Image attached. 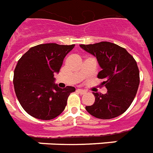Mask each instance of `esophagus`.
I'll return each instance as SVG.
<instances>
[{
	"instance_id": "esophagus-1",
	"label": "esophagus",
	"mask_w": 153,
	"mask_h": 153,
	"mask_svg": "<svg viewBox=\"0 0 153 153\" xmlns=\"http://www.w3.org/2000/svg\"><path fill=\"white\" fill-rule=\"evenodd\" d=\"M77 91L78 92H80V94H85L87 92L86 90H84V89H80V88H78Z\"/></svg>"
}]
</instances>
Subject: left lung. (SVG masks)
Returning <instances> with one entry per match:
<instances>
[{"mask_svg": "<svg viewBox=\"0 0 153 153\" xmlns=\"http://www.w3.org/2000/svg\"><path fill=\"white\" fill-rule=\"evenodd\" d=\"M80 46L97 58L102 70L98 74L102 79L101 86L106 94L95 93L93 105L85 107L90 114L100 119H111L123 114L136 96L140 83L139 69L134 57L125 48L109 42Z\"/></svg>", "mask_w": 153, "mask_h": 153, "instance_id": "obj_1", "label": "left lung"}]
</instances>
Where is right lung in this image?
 Masks as SVG:
<instances>
[{
	"mask_svg": "<svg viewBox=\"0 0 153 153\" xmlns=\"http://www.w3.org/2000/svg\"><path fill=\"white\" fill-rule=\"evenodd\" d=\"M75 45L39 44L27 51L14 70L13 84L19 103L28 114L51 120L62 114L74 87L60 88L54 81L65 57Z\"/></svg>",
	"mask_w": 153,
	"mask_h": 153,
	"instance_id": "obj_1",
	"label": "right lung"
}]
</instances>
